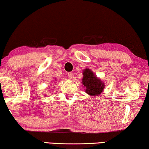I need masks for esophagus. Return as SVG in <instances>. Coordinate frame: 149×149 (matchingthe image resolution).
<instances>
[{
  "label": "esophagus",
  "instance_id": "esophagus-1",
  "mask_svg": "<svg viewBox=\"0 0 149 149\" xmlns=\"http://www.w3.org/2000/svg\"><path fill=\"white\" fill-rule=\"evenodd\" d=\"M68 76H69V77H70V79H73L74 78V74L72 72H70L68 74Z\"/></svg>",
  "mask_w": 149,
  "mask_h": 149
}]
</instances>
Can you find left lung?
I'll list each match as a JSON object with an SVG mask.
<instances>
[{"mask_svg":"<svg viewBox=\"0 0 149 149\" xmlns=\"http://www.w3.org/2000/svg\"><path fill=\"white\" fill-rule=\"evenodd\" d=\"M82 73L83 78L81 79V84L89 96L95 97L100 95L105 88L104 82L97 77L90 69L86 68Z\"/></svg>","mask_w":149,"mask_h":149,"instance_id":"8db88e82","label":"left lung"}]
</instances>
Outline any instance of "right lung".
I'll use <instances>...</instances> for the list:
<instances>
[{"instance_id": "add662e5", "label": "right lung", "mask_w": 149, "mask_h": 149, "mask_svg": "<svg viewBox=\"0 0 149 149\" xmlns=\"http://www.w3.org/2000/svg\"><path fill=\"white\" fill-rule=\"evenodd\" d=\"M55 79H56V78H55Z\"/></svg>"}]
</instances>
